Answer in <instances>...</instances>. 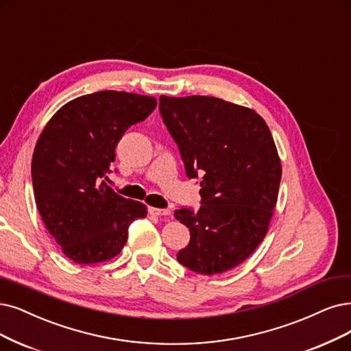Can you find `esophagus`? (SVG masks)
Here are the masks:
<instances>
[{
	"mask_svg": "<svg viewBox=\"0 0 351 351\" xmlns=\"http://www.w3.org/2000/svg\"><path fill=\"white\" fill-rule=\"evenodd\" d=\"M149 214L154 215V217H163V215H171V211L154 208V206H149Z\"/></svg>",
	"mask_w": 351,
	"mask_h": 351,
	"instance_id": "34e87169",
	"label": "esophagus"
}]
</instances>
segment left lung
I'll use <instances>...</instances> for the list:
<instances>
[{"mask_svg": "<svg viewBox=\"0 0 351 351\" xmlns=\"http://www.w3.org/2000/svg\"><path fill=\"white\" fill-rule=\"evenodd\" d=\"M159 110L188 178L202 173L201 208L175 211L191 231L178 262L201 275L224 274L267 234L282 176L274 137L254 110L221 98L160 95Z\"/></svg>", "mask_w": 351, "mask_h": 351, "instance_id": "left-lung-1", "label": "left lung"}]
</instances>
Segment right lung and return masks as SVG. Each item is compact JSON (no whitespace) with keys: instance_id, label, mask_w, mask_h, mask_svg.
<instances>
[{"instance_id":"obj_1","label":"right lung","mask_w":351,"mask_h":351,"mask_svg":"<svg viewBox=\"0 0 351 351\" xmlns=\"http://www.w3.org/2000/svg\"><path fill=\"white\" fill-rule=\"evenodd\" d=\"M154 97L99 90L60 107L38 137L32 179L37 210L63 254L77 265L107 262L125 245L128 226L147 208L107 186L115 146L146 120Z\"/></svg>"}]
</instances>
